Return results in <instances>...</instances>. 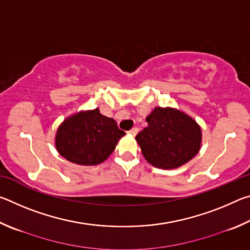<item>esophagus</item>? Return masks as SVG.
<instances>
[{"instance_id": "esophagus-1", "label": "esophagus", "mask_w": 250, "mask_h": 250, "mask_svg": "<svg viewBox=\"0 0 250 250\" xmlns=\"http://www.w3.org/2000/svg\"><path fill=\"white\" fill-rule=\"evenodd\" d=\"M139 132V129L138 128H132L130 131H128V133H130L131 135H135Z\"/></svg>"}]
</instances>
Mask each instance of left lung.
Listing matches in <instances>:
<instances>
[{"mask_svg":"<svg viewBox=\"0 0 250 250\" xmlns=\"http://www.w3.org/2000/svg\"><path fill=\"white\" fill-rule=\"evenodd\" d=\"M147 126L137 134L142 154L152 166L174 168L197 154L201 128L191 117L172 108H154L146 117Z\"/></svg>","mask_w":250,"mask_h":250,"instance_id":"8db88e82","label":"left lung"}]
</instances>
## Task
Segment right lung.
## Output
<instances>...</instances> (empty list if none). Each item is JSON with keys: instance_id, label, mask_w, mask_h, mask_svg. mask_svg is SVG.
I'll return each mask as SVG.
<instances>
[{"instance_id": "right-lung-1", "label": "right lung", "mask_w": 250, "mask_h": 250, "mask_svg": "<svg viewBox=\"0 0 250 250\" xmlns=\"http://www.w3.org/2000/svg\"><path fill=\"white\" fill-rule=\"evenodd\" d=\"M125 131L99 109L79 112L62 122L56 134V147L62 156L80 166H96L116 149Z\"/></svg>"}]
</instances>
